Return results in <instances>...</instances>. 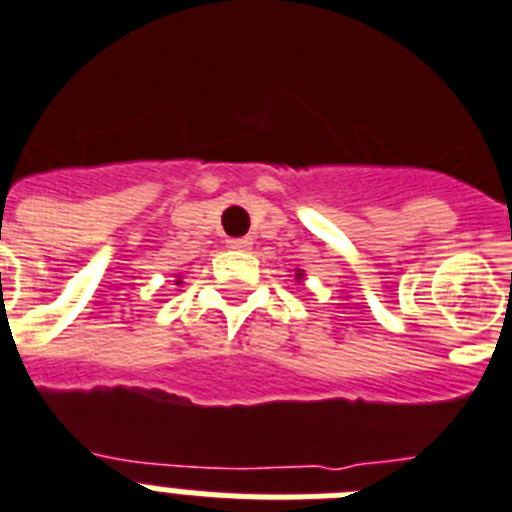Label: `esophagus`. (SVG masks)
Segmentation results:
<instances>
[{"instance_id": "obj_1", "label": "esophagus", "mask_w": 512, "mask_h": 512, "mask_svg": "<svg viewBox=\"0 0 512 512\" xmlns=\"http://www.w3.org/2000/svg\"><path fill=\"white\" fill-rule=\"evenodd\" d=\"M229 247H232V250H250V239H245V237H239V239H229L227 242Z\"/></svg>"}]
</instances>
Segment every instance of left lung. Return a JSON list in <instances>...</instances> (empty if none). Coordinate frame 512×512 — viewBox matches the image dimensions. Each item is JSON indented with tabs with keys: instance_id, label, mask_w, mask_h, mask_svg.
Segmentation results:
<instances>
[{
	"instance_id": "obj_1",
	"label": "left lung",
	"mask_w": 512,
	"mask_h": 512,
	"mask_svg": "<svg viewBox=\"0 0 512 512\" xmlns=\"http://www.w3.org/2000/svg\"><path fill=\"white\" fill-rule=\"evenodd\" d=\"M303 278V273H301V270H298V273H296V280H301Z\"/></svg>"
}]
</instances>
